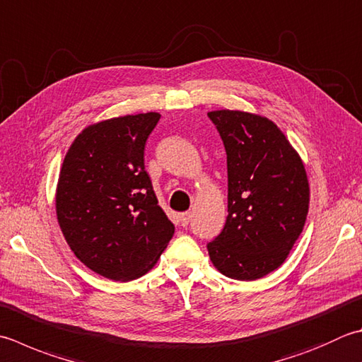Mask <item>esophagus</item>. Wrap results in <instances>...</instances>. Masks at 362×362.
I'll use <instances>...</instances> for the list:
<instances>
[{"label": "esophagus", "instance_id": "1", "mask_svg": "<svg viewBox=\"0 0 362 362\" xmlns=\"http://www.w3.org/2000/svg\"><path fill=\"white\" fill-rule=\"evenodd\" d=\"M189 219H191V214H189V211H185V214L180 215V223H182V226H187V224L189 223Z\"/></svg>", "mask_w": 362, "mask_h": 362}]
</instances>
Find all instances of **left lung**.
Here are the masks:
<instances>
[{"label":"left lung","mask_w":362,"mask_h":362,"mask_svg":"<svg viewBox=\"0 0 362 362\" xmlns=\"http://www.w3.org/2000/svg\"><path fill=\"white\" fill-rule=\"evenodd\" d=\"M228 153V218L207 245L219 273L256 281L279 268L301 235L309 180L300 153L273 120L240 110L209 111Z\"/></svg>","instance_id":"left-lung-1"}]
</instances>
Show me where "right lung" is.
I'll return each mask as SVG.
<instances>
[{"label": "right lung", "instance_id": "right-lung-1", "mask_svg": "<svg viewBox=\"0 0 362 362\" xmlns=\"http://www.w3.org/2000/svg\"><path fill=\"white\" fill-rule=\"evenodd\" d=\"M160 112L90 124L74 139L56 185V218L70 250L112 281L141 278L174 235L144 169V146Z\"/></svg>", "mask_w": 362, "mask_h": 362}]
</instances>
